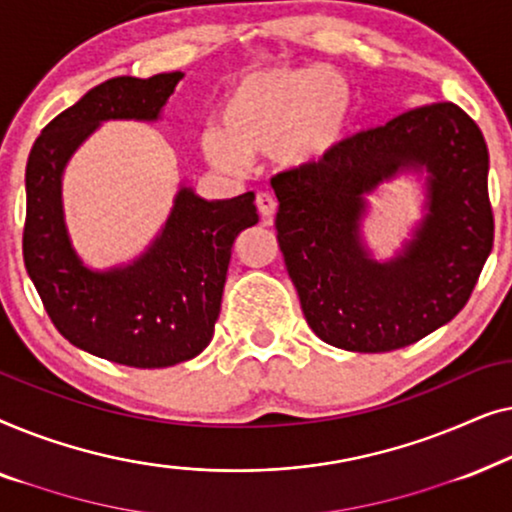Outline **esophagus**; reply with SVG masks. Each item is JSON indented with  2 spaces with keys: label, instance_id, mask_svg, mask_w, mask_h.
I'll return each instance as SVG.
<instances>
[{
  "label": "esophagus",
  "instance_id": "34e87169",
  "mask_svg": "<svg viewBox=\"0 0 512 512\" xmlns=\"http://www.w3.org/2000/svg\"><path fill=\"white\" fill-rule=\"evenodd\" d=\"M256 205H258V212H261L263 219H272V214L277 212V200L272 193H258Z\"/></svg>",
  "mask_w": 512,
  "mask_h": 512
}]
</instances>
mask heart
Segmentation results:
<instances>
[{"label": "heart", "instance_id": "b5f03b06", "mask_svg": "<svg viewBox=\"0 0 512 512\" xmlns=\"http://www.w3.org/2000/svg\"><path fill=\"white\" fill-rule=\"evenodd\" d=\"M356 116L352 83L328 65H258L242 72L221 104V125L200 135L216 170L240 174L249 156H272L291 172L331 160Z\"/></svg>", "mask_w": 512, "mask_h": 512}]
</instances>
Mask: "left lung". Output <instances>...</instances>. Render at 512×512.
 I'll return each mask as SVG.
<instances>
[{"label": "left lung", "mask_w": 512, "mask_h": 512, "mask_svg": "<svg viewBox=\"0 0 512 512\" xmlns=\"http://www.w3.org/2000/svg\"><path fill=\"white\" fill-rule=\"evenodd\" d=\"M489 153L471 116L426 104L349 137L328 163L270 181L277 240L307 324L347 352H391L457 317L494 244ZM401 173L425 181V216L377 262L367 195Z\"/></svg>", "instance_id": "left-lung-1"}]
</instances>
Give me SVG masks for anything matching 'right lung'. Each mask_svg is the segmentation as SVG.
<instances>
[{"mask_svg":"<svg viewBox=\"0 0 512 512\" xmlns=\"http://www.w3.org/2000/svg\"><path fill=\"white\" fill-rule=\"evenodd\" d=\"M181 79L184 72L116 76L90 88L41 130L27 158V275L74 347L132 368L174 366L212 342L233 244L258 223L256 195L205 200L181 184L149 247L130 263L95 270L69 237L62 174L104 121H158Z\"/></svg>","mask_w":512,"mask_h":512,"instance_id":"1","label":"right lung"}]
</instances>
